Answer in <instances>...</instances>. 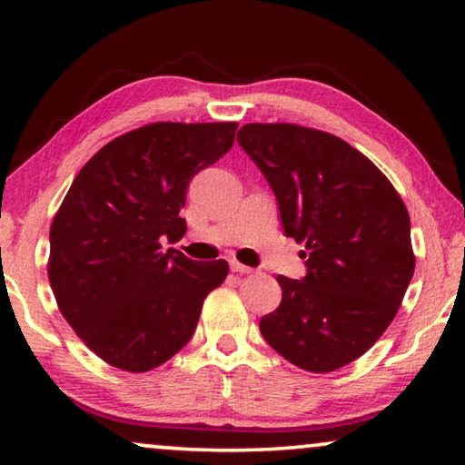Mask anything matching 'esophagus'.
<instances>
[{"label":"esophagus","mask_w":465,"mask_h":465,"mask_svg":"<svg viewBox=\"0 0 465 465\" xmlns=\"http://www.w3.org/2000/svg\"><path fill=\"white\" fill-rule=\"evenodd\" d=\"M230 269H232L233 272H240V274H250L252 271H254V269H250V266H246V264L233 261V258L230 261Z\"/></svg>","instance_id":"34e87169"}]
</instances>
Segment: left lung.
<instances>
[{"label":"left lung","mask_w":465,"mask_h":465,"mask_svg":"<svg viewBox=\"0 0 465 465\" xmlns=\"http://www.w3.org/2000/svg\"><path fill=\"white\" fill-rule=\"evenodd\" d=\"M238 143L271 184L308 274H279L281 305L261 332L289 363L336 371L375 344L414 274L411 217L371 160L330 133L250 123Z\"/></svg>","instance_id":"8db88e82"}]
</instances>
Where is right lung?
Returning a JSON list of instances; mask_svg holds the SVG:
<instances>
[{
    "label": "right lung",
    "instance_id": "1",
    "mask_svg": "<svg viewBox=\"0 0 465 465\" xmlns=\"http://www.w3.org/2000/svg\"><path fill=\"white\" fill-rule=\"evenodd\" d=\"M238 123H152L94 153L51 225L49 281L92 352L143 373L191 341L225 261L196 262L162 242L186 232L188 184L230 152Z\"/></svg>",
    "mask_w": 465,
    "mask_h": 465
}]
</instances>
